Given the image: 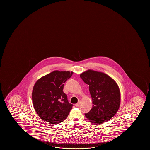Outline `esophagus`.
<instances>
[{"mask_svg":"<svg viewBox=\"0 0 150 150\" xmlns=\"http://www.w3.org/2000/svg\"><path fill=\"white\" fill-rule=\"evenodd\" d=\"M79 103H80V101H78V103L75 104V106L77 107H79Z\"/></svg>","mask_w":150,"mask_h":150,"instance_id":"esophagus-1","label":"esophagus"}]
</instances>
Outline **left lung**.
Wrapping results in <instances>:
<instances>
[{
    "instance_id": "obj_1",
    "label": "left lung",
    "mask_w": 150,
    "mask_h": 150,
    "mask_svg": "<svg viewBox=\"0 0 150 150\" xmlns=\"http://www.w3.org/2000/svg\"><path fill=\"white\" fill-rule=\"evenodd\" d=\"M88 84L93 107L86 117L96 125L111 119L116 114L120 105V92L116 82L103 72L88 70L80 75Z\"/></svg>"
}]
</instances>
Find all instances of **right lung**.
Segmentation results:
<instances>
[{
    "mask_svg": "<svg viewBox=\"0 0 150 150\" xmlns=\"http://www.w3.org/2000/svg\"><path fill=\"white\" fill-rule=\"evenodd\" d=\"M73 72L54 71L39 78L32 91V101L41 119L51 124L64 121L72 109L63 92L64 83Z\"/></svg>",
    "mask_w": 150,
    "mask_h": 150,
    "instance_id": "right-lung-1",
    "label": "right lung"
}]
</instances>
